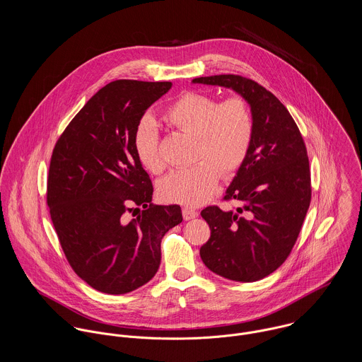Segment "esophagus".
<instances>
[{
  "mask_svg": "<svg viewBox=\"0 0 362 362\" xmlns=\"http://www.w3.org/2000/svg\"><path fill=\"white\" fill-rule=\"evenodd\" d=\"M182 216L185 220H192L195 217H198V211L194 210V209H189V207H184L182 209Z\"/></svg>",
  "mask_w": 362,
  "mask_h": 362,
  "instance_id": "obj_1",
  "label": "esophagus"
}]
</instances>
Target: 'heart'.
<instances>
[{
    "instance_id": "obj_1",
    "label": "heart",
    "mask_w": 362,
    "mask_h": 362,
    "mask_svg": "<svg viewBox=\"0 0 362 362\" xmlns=\"http://www.w3.org/2000/svg\"><path fill=\"white\" fill-rule=\"evenodd\" d=\"M164 119L197 139L194 160L202 161L170 173L160 184V194L168 202L204 205L216 194L220 173L231 175L250 153L255 131L251 107L241 98L217 103L207 95L189 92L167 108ZM134 149L149 171L163 170L158 129L152 117L146 115L138 122Z\"/></svg>"
}]
</instances>
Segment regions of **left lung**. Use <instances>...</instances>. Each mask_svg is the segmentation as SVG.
Masks as SVG:
<instances>
[{
	"mask_svg": "<svg viewBox=\"0 0 362 362\" xmlns=\"http://www.w3.org/2000/svg\"><path fill=\"white\" fill-rule=\"evenodd\" d=\"M240 95L254 115V139L224 199L235 210L201 211L210 238L201 248L207 267L228 280L257 281L273 273L291 252L310 202V161L297 124L281 102L257 82L238 75L195 78Z\"/></svg>",
	"mask_w": 362,
	"mask_h": 362,
	"instance_id": "obj_1",
	"label": "left lung"
}]
</instances>
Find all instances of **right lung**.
<instances>
[{"label": "right lung", "instance_id": "1", "mask_svg": "<svg viewBox=\"0 0 362 362\" xmlns=\"http://www.w3.org/2000/svg\"><path fill=\"white\" fill-rule=\"evenodd\" d=\"M171 86L125 79L105 85L52 151L47 205L54 228L76 274L105 294H127L152 280L161 238L182 221L178 205L152 204V181L134 149L138 122ZM139 206L144 210L129 219L127 211Z\"/></svg>", "mask_w": 362, "mask_h": 362}]
</instances>
